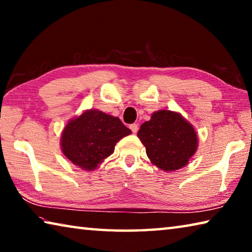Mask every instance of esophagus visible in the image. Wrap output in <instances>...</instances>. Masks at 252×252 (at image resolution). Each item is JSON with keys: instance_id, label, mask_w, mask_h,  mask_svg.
I'll use <instances>...</instances> for the list:
<instances>
[{"instance_id": "esophagus-1", "label": "esophagus", "mask_w": 252, "mask_h": 252, "mask_svg": "<svg viewBox=\"0 0 252 252\" xmlns=\"http://www.w3.org/2000/svg\"><path fill=\"white\" fill-rule=\"evenodd\" d=\"M130 129H131L132 132H133V133H136V132H138V130H139V126H138V125L133 123V125L130 126Z\"/></svg>"}]
</instances>
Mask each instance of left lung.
<instances>
[{
	"mask_svg": "<svg viewBox=\"0 0 252 252\" xmlns=\"http://www.w3.org/2000/svg\"><path fill=\"white\" fill-rule=\"evenodd\" d=\"M138 136L146 147L153 164L164 171H173L188 164L197 150V133L180 114L160 110L140 127Z\"/></svg>",
	"mask_w": 252,
	"mask_h": 252,
	"instance_id": "8db88e82",
	"label": "left lung"
}]
</instances>
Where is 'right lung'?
<instances>
[{
	"instance_id": "right-lung-1",
	"label": "right lung",
	"mask_w": 252,
	"mask_h": 252,
	"mask_svg": "<svg viewBox=\"0 0 252 252\" xmlns=\"http://www.w3.org/2000/svg\"><path fill=\"white\" fill-rule=\"evenodd\" d=\"M130 133L119 118L88 110L65 126L62 151L72 163L90 171L112 155L119 140Z\"/></svg>"
}]
</instances>
